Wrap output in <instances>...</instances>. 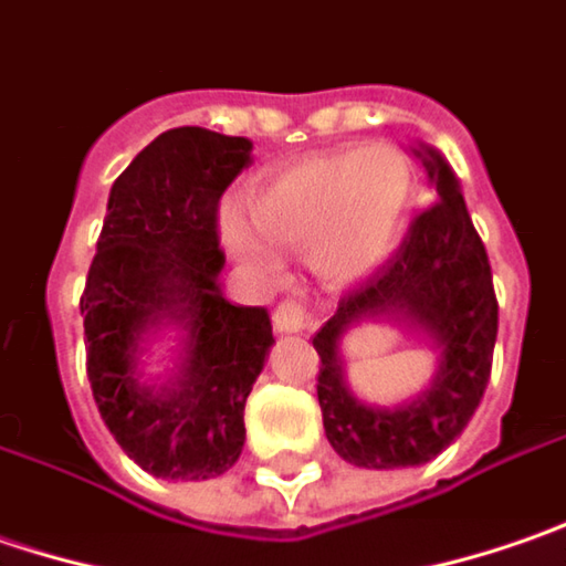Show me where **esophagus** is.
<instances>
[{
    "mask_svg": "<svg viewBox=\"0 0 566 566\" xmlns=\"http://www.w3.org/2000/svg\"><path fill=\"white\" fill-rule=\"evenodd\" d=\"M272 326L275 332H304L307 329V310L301 304H282L272 313Z\"/></svg>",
    "mask_w": 566,
    "mask_h": 566,
    "instance_id": "esophagus-1",
    "label": "esophagus"
}]
</instances>
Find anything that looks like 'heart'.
<instances>
[{
    "label": "heart",
    "mask_w": 566,
    "mask_h": 566,
    "mask_svg": "<svg viewBox=\"0 0 566 566\" xmlns=\"http://www.w3.org/2000/svg\"><path fill=\"white\" fill-rule=\"evenodd\" d=\"M411 199V167L386 145L338 148L291 160L250 192V210L218 211V231L240 269L272 282L279 243L304 247L310 272L332 287L367 279L399 243Z\"/></svg>",
    "instance_id": "b5f03b06"
}]
</instances>
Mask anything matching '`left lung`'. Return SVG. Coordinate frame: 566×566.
Returning a JSON list of instances; mask_svg holds the SVG:
<instances>
[{
  "label": "left lung",
  "mask_w": 566,
  "mask_h": 566,
  "mask_svg": "<svg viewBox=\"0 0 566 566\" xmlns=\"http://www.w3.org/2000/svg\"><path fill=\"white\" fill-rule=\"evenodd\" d=\"M411 155L428 174L433 206L411 221L399 253L345 294L313 335L326 440L360 469H408L443 453L479 408L497 342L491 265L453 167L424 142ZM364 322H392L431 338L434 367L421 390L367 400L350 389L340 345Z\"/></svg>",
  "instance_id": "left-lung-1"
}]
</instances>
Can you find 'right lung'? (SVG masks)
<instances>
[{
	"instance_id": "1",
	"label": "right lung",
	"mask_w": 566,
	"mask_h": 566,
	"mask_svg": "<svg viewBox=\"0 0 566 566\" xmlns=\"http://www.w3.org/2000/svg\"><path fill=\"white\" fill-rule=\"evenodd\" d=\"M253 142L199 126L160 133L116 177L87 269V380L123 453L167 481L224 475L272 319L221 291L218 199Z\"/></svg>"
}]
</instances>
